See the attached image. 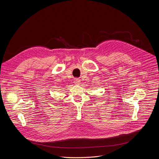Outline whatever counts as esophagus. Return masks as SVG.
<instances>
[{"instance_id":"obj_1","label":"esophagus","mask_w":159,"mask_h":159,"mask_svg":"<svg viewBox=\"0 0 159 159\" xmlns=\"http://www.w3.org/2000/svg\"><path fill=\"white\" fill-rule=\"evenodd\" d=\"M80 80H79V79H75V80H74V84H76V85H79V84H80Z\"/></svg>"}]
</instances>
